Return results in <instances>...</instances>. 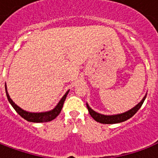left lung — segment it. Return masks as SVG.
I'll return each mask as SVG.
<instances>
[{
  "mask_svg": "<svg viewBox=\"0 0 158 158\" xmlns=\"http://www.w3.org/2000/svg\"><path fill=\"white\" fill-rule=\"evenodd\" d=\"M146 95H147V93L143 97V99L136 106H134L133 108H131L129 111H127L125 113H119V114H114V115H104V114H102V113H96V111H94V110L90 108V106H89L88 103H86V106H87V108H88V111H89L90 116L92 117L96 122H99L101 123H107V124L118 123L124 122V121L128 120L130 118H132L137 113V111L142 106L143 102H144V101L146 99Z\"/></svg>",
  "mask_w": 158,
  "mask_h": 158,
  "instance_id": "8db88e82",
  "label": "left lung"
}]
</instances>
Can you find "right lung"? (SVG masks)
Here are the masks:
<instances>
[{"label": "right lung", "mask_w": 158, "mask_h": 158, "mask_svg": "<svg viewBox=\"0 0 158 158\" xmlns=\"http://www.w3.org/2000/svg\"><path fill=\"white\" fill-rule=\"evenodd\" d=\"M5 89H6V94L7 96V99L10 104L12 105V107L15 109L17 113H19L20 116L22 117L23 118H24L29 122L33 123H44V122H50L53 119H55L56 117L58 116L59 113H61V110L63 106V102L65 101L66 97L68 96L69 92V89L65 93V95L62 96V99L59 101L57 105L51 111H47V112H42V113H30V112H27L25 110L22 109L21 107H19L15 102L11 99V97L9 96L8 92H7V88H6V85L5 84Z\"/></svg>", "instance_id": "1"}]
</instances>
